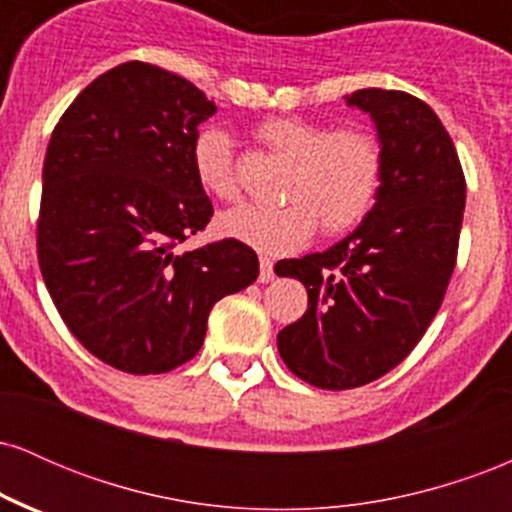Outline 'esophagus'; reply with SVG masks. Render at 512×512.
Listing matches in <instances>:
<instances>
[{
    "mask_svg": "<svg viewBox=\"0 0 512 512\" xmlns=\"http://www.w3.org/2000/svg\"><path fill=\"white\" fill-rule=\"evenodd\" d=\"M274 279V262L269 257H260V284H269Z\"/></svg>",
    "mask_w": 512,
    "mask_h": 512,
    "instance_id": "1",
    "label": "esophagus"
}]
</instances>
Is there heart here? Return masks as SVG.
<instances>
[{
	"mask_svg": "<svg viewBox=\"0 0 512 512\" xmlns=\"http://www.w3.org/2000/svg\"><path fill=\"white\" fill-rule=\"evenodd\" d=\"M257 137L291 161L276 207L245 204L219 216L223 236L250 248L284 255L308 243L317 223L327 236L354 228L373 204L380 185V146L363 129H334L305 117H269L257 125ZM192 168L209 195L238 197L233 139L209 125L192 142Z\"/></svg>",
	"mask_w": 512,
	"mask_h": 512,
	"instance_id": "heart-1",
	"label": "heart"
}]
</instances>
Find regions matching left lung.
<instances>
[{"label":"left lung","mask_w":512,"mask_h":512,"mask_svg":"<svg viewBox=\"0 0 512 512\" xmlns=\"http://www.w3.org/2000/svg\"><path fill=\"white\" fill-rule=\"evenodd\" d=\"M344 98L378 132L375 204L337 245L274 267L308 291L305 315L276 337L279 354L322 390L373 383L419 344L455 269L467 197L455 144L431 105L383 88Z\"/></svg>","instance_id":"left-lung-1"}]
</instances>
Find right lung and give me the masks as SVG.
Here are the masks:
<instances>
[{"label": "right lung", "instance_id": "1", "mask_svg": "<svg viewBox=\"0 0 512 512\" xmlns=\"http://www.w3.org/2000/svg\"><path fill=\"white\" fill-rule=\"evenodd\" d=\"M214 113L192 81L125 62L91 81L50 137L40 272L69 332L125 373L190 361L214 303L260 274L233 238L175 250L214 214L192 168L197 127Z\"/></svg>", "mask_w": 512, "mask_h": 512}]
</instances>
